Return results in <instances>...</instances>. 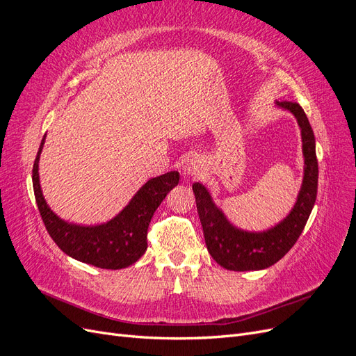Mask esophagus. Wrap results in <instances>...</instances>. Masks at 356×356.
<instances>
[{"instance_id":"1","label":"esophagus","mask_w":356,"mask_h":356,"mask_svg":"<svg viewBox=\"0 0 356 356\" xmlns=\"http://www.w3.org/2000/svg\"><path fill=\"white\" fill-rule=\"evenodd\" d=\"M203 163L199 157H190L184 163V175L187 177H202Z\"/></svg>"}]
</instances>
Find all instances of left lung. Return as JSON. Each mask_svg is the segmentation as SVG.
I'll return each instance as SVG.
<instances>
[{"mask_svg":"<svg viewBox=\"0 0 356 356\" xmlns=\"http://www.w3.org/2000/svg\"><path fill=\"white\" fill-rule=\"evenodd\" d=\"M276 106L293 113L297 118L305 156V177L297 202L281 222L264 232L241 230L225 218L207 187L200 182L193 184L208 251L213 260L227 270H261L277 263L300 238L316 200L318 160L312 126L297 102H276Z\"/></svg>","mask_w":356,"mask_h":356,"instance_id":"obj_1","label":"left lung"}]
</instances>
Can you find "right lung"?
I'll list each match as a JSON object with an SVG mask.
<instances>
[{
    "instance_id": "right-lung-1",
    "label": "right lung",
    "mask_w": 356,
    "mask_h": 356,
    "mask_svg": "<svg viewBox=\"0 0 356 356\" xmlns=\"http://www.w3.org/2000/svg\"><path fill=\"white\" fill-rule=\"evenodd\" d=\"M46 135L42 136L32 168V186L40 215L50 238L67 255L81 263L99 268H124L136 263L147 251V232L159 204L168 193L178 186L179 174L170 170L165 175L148 179L132 200L115 217L99 225H79L59 218L42 196L38 161Z\"/></svg>"
}]
</instances>
